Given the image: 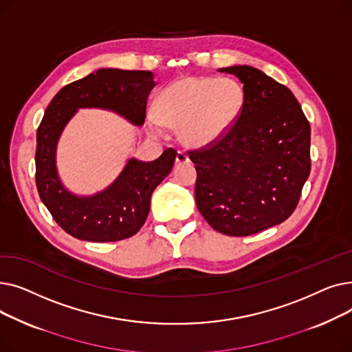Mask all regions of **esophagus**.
<instances>
[{
  "instance_id": "obj_1",
  "label": "esophagus",
  "mask_w": 352,
  "mask_h": 352,
  "mask_svg": "<svg viewBox=\"0 0 352 352\" xmlns=\"http://www.w3.org/2000/svg\"><path fill=\"white\" fill-rule=\"evenodd\" d=\"M177 164H188L190 162V157L184 153V151H178L177 157H175Z\"/></svg>"
}]
</instances>
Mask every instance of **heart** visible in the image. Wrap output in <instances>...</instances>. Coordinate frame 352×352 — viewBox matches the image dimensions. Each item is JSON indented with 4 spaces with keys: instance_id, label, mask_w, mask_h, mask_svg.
<instances>
[{
    "instance_id": "b5f03b06",
    "label": "heart",
    "mask_w": 352,
    "mask_h": 352,
    "mask_svg": "<svg viewBox=\"0 0 352 352\" xmlns=\"http://www.w3.org/2000/svg\"><path fill=\"white\" fill-rule=\"evenodd\" d=\"M243 105L244 89L232 78L184 77L161 91L148 126L179 128L187 145L206 146L228 131Z\"/></svg>"
}]
</instances>
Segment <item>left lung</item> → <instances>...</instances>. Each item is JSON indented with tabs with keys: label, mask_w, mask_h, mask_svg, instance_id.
Returning <instances> with one entry per match:
<instances>
[{
	"label": "left lung",
	"mask_w": 352,
	"mask_h": 352,
	"mask_svg": "<svg viewBox=\"0 0 352 352\" xmlns=\"http://www.w3.org/2000/svg\"><path fill=\"white\" fill-rule=\"evenodd\" d=\"M221 71L244 84V105L223 137L188 151L195 202L215 231L248 236L284 223L297 208L311 171V126L292 92L263 71Z\"/></svg>",
	"instance_id": "left-lung-1"
}]
</instances>
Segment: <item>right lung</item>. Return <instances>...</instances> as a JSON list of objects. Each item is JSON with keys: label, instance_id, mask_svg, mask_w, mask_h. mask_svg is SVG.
Returning a JSON list of instances; mask_svg holds the SVG:
<instances>
[{"label": "right lung", "instance_id": "add662e5", "mask_svg": "<svg viewBox=\"0 0 352 352\" xmlns=\"http://www.w3.org/2000/svg\"><path fill=\"white\" fill-rule=\"evenodd\" d=\"M151 71L102 68L63 87L45 109L36 129L35 184L44 206L67 234L91 243H114L135 235L150 212L151 194L171 173L177 151L165 150L155 161L129 160L111 186L92 197L68 192L55 166V146L77 108L113 109L142 125L154 88Z\"/></svg>", "mask_w": 352, "mask_h": 352}]
</instances>
